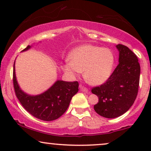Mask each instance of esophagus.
Returning a JSON list of instances; mask_svg holds the SVG:
<instances>
[{"label":"esophagus","mask_w":151,"mask_h":151,"mask_svg":"<svg viewBox=\"0 0 151 151\" xmlns=\"http://www.w3.org/2000/svg\"><path fill=\"white\" fill-rule=\"evenodd\" d=\"M79 89H81V91H84V92H88V91H89V89H88L87 88H86L85 86L81 85V84L79 85Z\"/></svg>","instance_id":"1"}]
</instances>
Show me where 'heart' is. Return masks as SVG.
<instances>
[{
	"label": "heart",
	"instance_id": "obj_1",
	"mask_svg": "<svg viewBox=\"0 0 151 151\" xmlns=\"http://www.w3.org/2000/svg\"><path fill=\"white\" fill-rule=\"evenodd\" d=\"M70 59L63 65L64 71L72 77L84 72V79L90 84H104L111 75L114 55L108 48L83 45L72 50Z\"/></svg>",
	"mask_w": 151,
	"mask_h": 151
}]
</instances>
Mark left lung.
<instances>
[{"label":"left lung","instance_id":"8db88e82","mask_svg":"<svg viewBox=\"0 0 151 151\" xmlns=\"http://www.w3.org/2000/svg\"><path fill=\"white\" fill-rule=\"evenodd\" d=\"M119 65L104 84L91 92L99 97L93 106L101 116L114 119L125 114L136 100L139 86L141 67L138 58L128 47L119 44Z\"/></svg>","mask_w":151,"mask_h":151}]
</instances>
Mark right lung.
Returning <instances> with one entry per match:
<instances>
[{
	"instance_id": "add662e5",
	"label": "right lung",
	"mask_w": 151,
	"mask_h": 151,
	"mask_svg": "<svg viewBox=\"0 0 151 151\" xmlns=\"http://www.w3.org/2000/svg\"><path fill=\"white\" fill-rule=\"evenodd\" d=\"M28 45L22 52L29 50ZM13 86L15 95L24 109L37 119L50 121L60 118L67 111L72 96L79 91L78 81L58 80L50 89L35 96L24 92L19 86L13 65Z\"/></svg>"
}]
</instances>
